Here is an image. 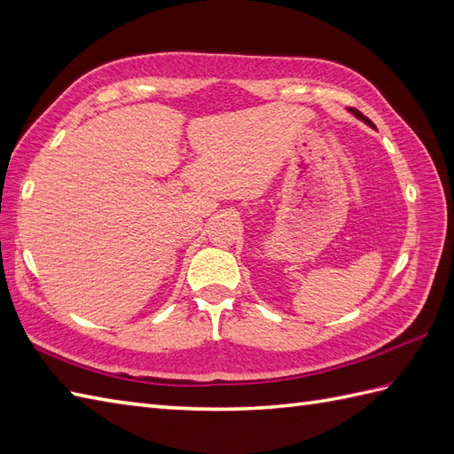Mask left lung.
Returning a JSON list of instances; mask_svg holds the SVG:
<instances>
[{"instance_id":"obj_1","label":"left lung","mask_w":454,"mask_h":454,"mask_svg":"<svg viewBox=\"0 0 454 454\" xmlns=\"http://www.w3.org/2000/svg\"><path fill=\"white\" fill-rule=\"evenodd\" d=\"M350 112H352V114H355V115H356L358 119H362V121H364V123H366V125L373 127V123H372V121H370V119H368L366 115H364V114H360V112H358V109H355V107H350Z\"/></svg>"}]
</instances>
